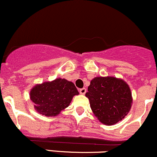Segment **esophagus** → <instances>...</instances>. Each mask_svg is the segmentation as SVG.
<instances>
[{"label":"esophagus","mask_w":157,"mask_h":157,"mask_svg":"<svg viewBox=\"0 0 157 157\" xmlns=\"http://www.w3.org/2000/svg\"><path fill=\"white\" fill-rule=\"evenodd\" d=\"M79 91H80V93L81 94H85L86 92V88H82V89H80V90H79Z\"/></svg>","instance_id":"1"}]
</instances>
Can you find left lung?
Here are the masks:
<instances>
[{
  "label": "left lung",
  "mask_w": 157,
  "mask_h": 157,
  "mask_svg": "<svg viewBox=\"0 0 157 157\" xmlns=\"http://www.w3.org/2000/svg\"><path fill=\"white\" fill-rule=\"evenodd\" d=\"M93 113L102 123L114 125L130 111L132 96L128 85L113 77H97L86 94Z\"/></svg>",
  "instance_id": "8db88e82"
}]
</instances>
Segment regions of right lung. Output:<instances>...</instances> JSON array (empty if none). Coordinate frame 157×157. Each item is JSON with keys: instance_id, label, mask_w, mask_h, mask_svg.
Wrapping results in <instances>:
<instances>
[{"instance_id": "right-lung-1", "label": "right lung", "mask_w": 157, "mask_h": 157, "mask_svg": "<svg viewBox=\"0 0 157 157\" xmlns=\"http://www.w3.org/2000/svg\"><path fill=\"white\" fill-rule=\"evenodd\" d=\"M77 94L79 92L72 82L57 78L34 86L30 91V99L37 112L55 117L67 108L73 97Z\"/></svg>"}]
</instances>
